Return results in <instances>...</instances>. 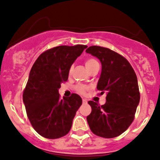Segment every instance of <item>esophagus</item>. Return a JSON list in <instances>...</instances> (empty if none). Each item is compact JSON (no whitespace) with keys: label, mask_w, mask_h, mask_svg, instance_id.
<instances>
[{"label":"esophagus","mask_w":160,"mask_h":160,"mask_svg":"<svg viewBox=\"0 0 160 160\" xmlns=\"http://www.w3.org/2000/svg\"><path fill=\"white\" fill-rule=\"evenodd\" d=\"M82 100H83V103H87V102H88V100H87L86 98H83V99H82Z\"/></svg>","instance_id":"1"}]
</instances>
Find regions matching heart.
Wrapping results in <instances>:
<instances>
[{
    "mask_svg": "<svg viewBox=\"0 0 160 160\" xmlns=\"http://www.w3.org/2000/svg\"><path fill=\"white\" fill-rule=\"evenodd\" d=\"M85 66H86L87 69H88V71H91L93 69H94L95 67H98V66H99V64L97 60H95L94 58H88V59L85 61ZM71 70L72 69H69V74H70L71 72ZM75 90L77 91L78 93H80V94H84L85 93L88 91V88L86 86V85H83V84H77V86L75 87Z\"/></svg>",
    "mask_w": 160,
    "mask_h": 160,
    "instance_id": "b5f03b06",
    "label": "heart"
}]
</instances>
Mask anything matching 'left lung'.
I'll list each match as a JSON object with an SVG mask.
<instances>
[{
	"label": "left lung",
	"mask_w": 160,
	"mask_h": 160,
	"mask_svg": "<svg viewBox=\"0 0 160 160\" xmlns=\"http://www.w3.org/2000/svg\"><path fill=\"white\" fill-rule=\"evenodd\" d=\"M86 52L102 63L97 89L101 91L100 94H106L104 105L88 102L91 106V114L87 116L88 125L99 137H117L131 124L140 102L137 76L124 57L110 49L91 46Z\"/></svg>",
	"instance_id": "1"
}]
</instances>
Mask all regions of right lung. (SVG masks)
<instances>
[{"label":"right lung","instance_id":"obj_1","mask_svg":"<svg viewBox=\"0 0 160 160\" xmlns=\"http://www.w3.org/2000/svg\"><path fill=\"white\" fill-rule=\"evenodd\" d=\"M88 46H58L43 52L29 72L22 99L31 125L42 137L56 139L69 133L82 104L77 94L60 99L58 89Z\"/></svg>","mask_w":160,"mask_h":160}]
</instances>
